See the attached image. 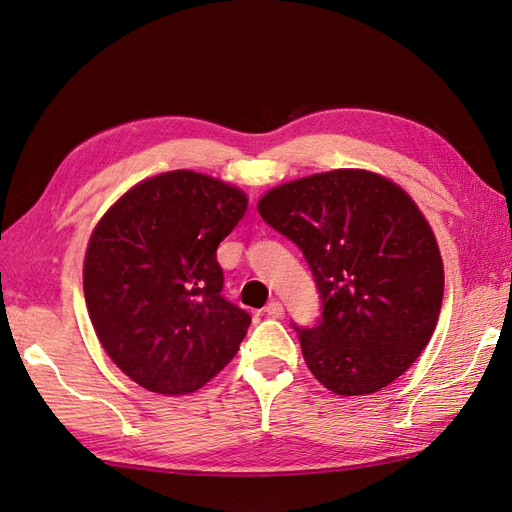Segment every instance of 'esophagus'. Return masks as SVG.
Here are the masks:
<instances>
[{
    "mask_svg": "<svg viewBox=\"0 0 512 512\" xmlns=\"http://www.w3.org/2000/svg\"><path fill=\"white\" fill-rule=\"evenodd\" d=\"M264 311H266V316H270V318H281L283 316V305L279 303V300H270Z\"/></svg>",
    "mask_w": 512,
    "mask_h": 512,
    "instance_id": "obj_1",
    "label": "esophagus"
}]
</instances>
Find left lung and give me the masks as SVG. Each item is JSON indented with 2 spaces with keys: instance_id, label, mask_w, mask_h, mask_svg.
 I'll list each match as a JSON object with an SVG mask.
<instances>
[{
  "instance_id": "1",
  "label": "left lung",
  "mask_w": 512,
  "mask_h": 512,
  "mask_svg": "<svg viewBox=\"0 0 512 512\" xmlns=\"http://www.w3.org/2000/svg\"><path fill=\"white\" fill-rule=\"evenodd\" d=\"M257 209L303 251L322 298L316 324H294L311 374L337 396H365L409 370L443 300L439 246L411 196L342 168L272 188Z\"/></svg>"
}]
</instances>
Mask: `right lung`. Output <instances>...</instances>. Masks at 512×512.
Returning a JSON list of instances; mask_svg holds the SVG:
<instances>
[{"mask_svg":"<svg viewBox=\"0 0 512 512\" xmlns=\"http://www.w3.org/2000/svg\"><path fill=\"white\" fill-rule=\"evenodd\" d=\"M246 194L192 170L125 192L90 235L84 296L110 359L140 387L183 396L235 357L251 316L222 296L216 248Z\"/></svg>","mask_w":512,"mask_h":512,"instance_id":"1","label":"right lung"}]
</instances>
